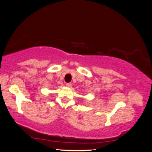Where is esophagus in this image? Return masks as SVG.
<instances>
[{
    "mask_svg": "<svg viewBox=\"0 0 152 152\" xmlns=\"http://www.w3.org/2000/svg\"><path fill=\"white\" fill-rule=\"evenodd\" d=\"M66 86H67V87H72V83H67V84H66Z\"/></svg>",
    "mask_w": 152,
    "mask_h": 152,
    "instance_id": "esophagus-1",
    "label": "esophagus"
}]
</instances>
